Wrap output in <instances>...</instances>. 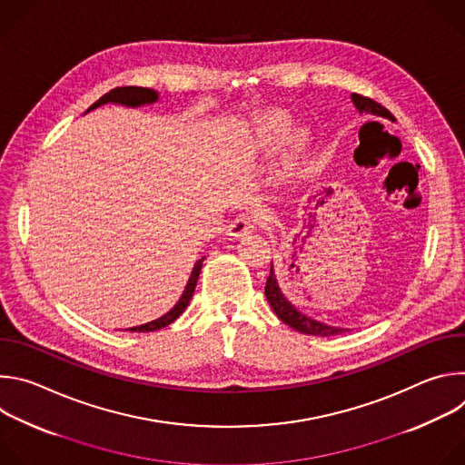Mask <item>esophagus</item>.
Here are the masks:
<instances>
[{"instance_id":"34e87169","label":"esophagus","mask_w":465,"mask_h":465,"mask_svg":"<svg viewBox=\"0 0 465 465\" xmlns=\"http://www.w3.org/2000/svg\"><path fill=\"white\" fill-rule=\"evenodd\" d=\"M253 230H255V219H252L250 215L242 213V215H237L232 221V224L228 226V235H232V237H244V235H248Z\"/></svg>"}]
</instances>
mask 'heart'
<instances>
[{
	"label": "heart",
	"instance_id": "heart-1",
	"mask_svg": "<svg viewBox=\"0 0 465 465\" xmlns=\"http://www.w3.org/2000/svg\"><path fill=\"white\" fill-rule=\"evenodd\" d=\"M287 117L283 115V114H276V115H272L271 119H269V128H271V132H272V136L274 138H282L285 132H287ZM300 145L305 142V138L303 136H300Z\"/></svg>",
	"mask_w": 465,
	"mask_h": 465
}]
</instances>
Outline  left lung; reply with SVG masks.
I'll list each match as a JSON object with an SVG mask.
<instances>
[{"mask_svg": "<svg viewBox=\"0 0 465 465\" xmlns=\"http://www.w3.org/2000/svg\"><path fill=\"white\" fill-rule=\"evenodd\" d=\"M355 106L359 108L361 114H371V115H379V117H386L390 121H393V115L382 106L379 104L377 101L370 99V97H364V95H359V94H353L351 95ZM264 296H267L269 303L272 305L274 312L278 314V318L282 322H285L289 327L300 331V333L303 335H314V337H333V335H341L344 333L346 329L342 327H333V325H325L322 322H316L305 314H302L282 292L280 289V283L274 276V271L271 267V274L267 278V285H264Z\"/></svg>", "mask_w": 465, "mask_h": 465, "instance_id": "left-lung-1", "label": "left lung"}]
</instances>
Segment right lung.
<instances>
[{
    "label": "right lung",
    "mask_w": 465,
    "mask_h": 465,
    "mask_svg": "<svg viewBox=\"0 0 465 465\" xmlns=\"http://www.w3.org/2000/svg\"><path fill=\"white\" fill-rule=\"evenodd\" d=\"M158 99V94L151 88H142V86H119V88H114L110 90L108 94H104L99 101H95L88 110L92 108H97L104 103H119V104H126V106H140V104H145V103H154ZM201 269H203V259L198 261L194 267H193V272H191V278L185 285V291L180 298V302L167 312L163 314L162 318L154 320V322H149V323H143V325H138V327H130L128 331H136V333H149V331H158L162 327H167L169 323H173L183 311L185 307L189 305V300L194 292V287H196V280H198V274H201Z\"/></svg>",
    "instance_id": "obj_1"
}]
</instances>
